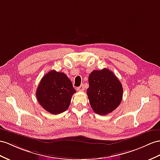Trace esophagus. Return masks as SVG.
<instances>
[{"instance_id": "obj_1", "label": "esophagus", "mask_w": 160, "mask_h": 160, "mask_svg": "<svg viewBox=\"0 0 160 160\" xmlns=\"http://www.w3.org/2000/svg\"><path fill=\"white\" fill-rule=\"evenodd\" d=\"M84 86L83 85H81V86H80L79 87H78L77 88V91H84Z\"/></svg>"}]
</instances>
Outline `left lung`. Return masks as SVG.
<instances>
[{"label": "left lung", "mask_w": 160, "mask_h": 160, "mask_svg": "<svg viewBox=\"0 0 160 160\" xmlns=\"http://www.w3.org/2000/svg\"><path fill=\"white\" fill-rule=\"evenodd\" d=\"M87 95L93 111L99 115L112 112L120 104L123 88L113 73L107 68L94 70L88 76Z\"/></svg>", "instance_id": "1"}]
</instances>
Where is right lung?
I'll return each mask as SVG.
<instances>
[{
    "mask_svg": "<svg viewBox=\"0 0 160 160\" xmlns=\"http://www.w3.org/2000/svg\"><path fill=\"white\" fill-rule=\"evenodd\" d=\"M75 92L71 80L64 73L51 70L41 79L36 95L42 108L57 115L66 111Z\"/></svg>",
    "mask_w": 160,
    "mask_h": 160,
    "instance_id": "obj_1",
    "label": "right lung"
}]
</instances>
